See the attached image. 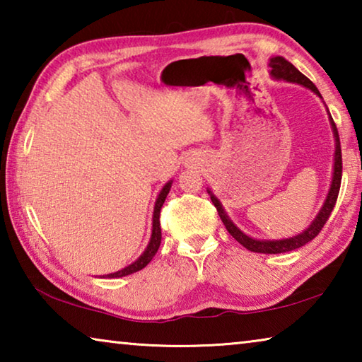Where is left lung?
<instances>
[{"instance_id":"1","label":"left lung","mask_w":362,"mask_h":362,"mask_svg":"<svg viewBox=\"0 0 362 362\" xmlns=\"http://www.w3.org/2000/svg\"><path fill=\"white\" fill-rule=\"evenodd\" d=\"M269 75H272L274 79H284L287 83H297L303 88H308L313 90L316 95H320V90H317L316 86L306 78L303 73H300L296 66H293L289 60H286L284 57L276 56L269 59ZM322 99V97H321ZM329 112V110H327ZM329 121L330 126H332V132L335 137V156H334V174H332V182H330V188L329 193L326 196V201L321 207V211L317 212L316 218L311 222V225L306 228L305 231L300 233L297 236L292 238H284V240H254V238L247 236L246 233H243L238 226L231 222V218L226 216L225 209L220 204V201L212 194L211 189H207L211 194V201L212 204L217 207V212L222 222L225 225V228L228 230L230 235L235 238V240L241 244V246L246 247L250 252H259V254H283V252H291V250H296L298 247L305 246L306 243H310L313 238L320 235V231L322 230V226L326 225L327 218L330 216V212L334 211L337 198H339V192H340V183H341V148H340V139H339V131H337V126L332 119V116L329 113Z\"/></svg>"}]
</instances>
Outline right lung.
<instances>
[{
    "label": "right lung",
    "mask_w": 362,
    "mask_h": 362,
    "mask_svg": "<svg viewBox=\"0 0 362 362\" xmlns=\"http://www.w3.org/2000/svg\"><path fill=\"white\" fill-rule=\"evenodd\" d=\"M170 185H173V180H169L166 185L163 187L161 193L158 194V199H156V203H155V211H153L151 238H150L148 246H146V249L144 250V254L140 255L136 262L131 263L129 267L122 268V269H119V272H116V273L105 274L107 278H122V276H127V274L136 273V272H139V269H142V268H145L146 265H148L153 257H155V254L158 252V249H159V244H161V226H159V212H161V207L164 204V201H166V196L169 193Z\"/></svg>",
    "instance_id": "right-lung-1"
}]
</instances>
